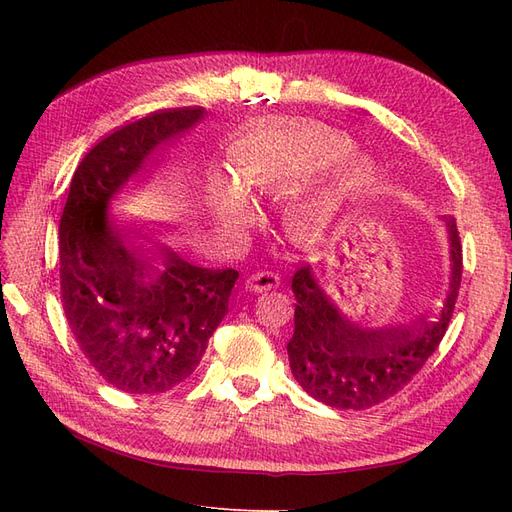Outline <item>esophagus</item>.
<instances>
[{
  "label": "esophagus",
  "instance_id": "34e87169",
  "mask_svg": "<svg viewBox=\"0 0 512 512\" xmlns=\"http://www.w3.org/2000/svg\"><path fill=\"white\" fill-rule=\"evenodd\" d=\"M277 286H280V277L271 271H258V273L247 277V282H245V288H250L252 292H267Z\"/></svg>",
  "mask_w": 512,
  "mask_h": 512
}]
</instances>
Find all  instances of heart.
Returning a JSON list of instances; mask_svg holds the SVG:
<instances>
[{
  "instance_id": "heart-1",
  "label": "heart",
  "mask_w": 512,
  "mask_h": 512,
  "mask_svg": "<svg viewBox=\"0 0 512 512\" xmlns=\"http://www.w3.org/2000/svg\"><path fill=\"white\" fill-rule=\"evenodd\" d=\"M352 141L337 130L316 123L252 130L230 147V177L215 175L207 185V205L228 230H239L252 218L245 192L288 194L313 181L312 188L292 194L286 205V226L305 235L322 224L348 196L365 190L374 166L363 156H350Z\"/></svg>"
}]
</instances>
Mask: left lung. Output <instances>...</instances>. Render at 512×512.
I'll list each match as a JSON object with an SVG mask.
<instances>
[{"label": "left lung", "mask_w": 512, "mask_h": 512, "mask_svg": "<svg viewBox=\"0 0 512 512\" xmlns=\"http://www.w3.org/2000/svg\"><path fill=\"white\" fill-rule=\"evenodd\" d=\"M448 230V280L442 305L433 318L410 327L363 329L352 322L314 269L305 265L292 275L294 333L288 342L292 376L303 391L331 408L365 410L393 397L423 369L436 352L453 318L461 286V241L455 218Z\"/></svg>", "instance_id": "8db88e82"}]
</instances>
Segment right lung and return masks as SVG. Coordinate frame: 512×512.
Wrapping results in <instances>:
<instances>
[{
    "label": "right lung",
    "instance_id": "right-lung-1",
    "mask_svg": "<svg viewBox=\"0 0 512 512\" xmlns=\"http://www.w3.org/2000/svg\"><path fill=\"white\" fill-rule=\"evenodd\" d=\"M203 117V106L168 108L102 138L76 168L59 220L72 335L98 374L130 395L166 393L190 378L239 280L235 269L190 265L111 209L153 153Z\"/></svg>",
    "mask_w": 512,
    "mask_h": 512
}]
</instances>
